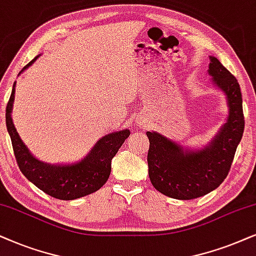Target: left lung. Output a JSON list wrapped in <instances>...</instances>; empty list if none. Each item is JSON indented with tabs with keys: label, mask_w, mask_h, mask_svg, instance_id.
I'll return each mask as SVG.
<instances>
[{
	"label": "left lung",
	"mask_w": 256,
	"mask_h": 256,
	"mask_svg": "<svg viewBox=\"0 0 256 256\" xmlns=\"http://www.w3.org/2000/svg\"><path fill=\"white\" fill-rule=\"evenodd\" d=\"M208 74L226 96L228 117L208 144L184 148L159 132H146L150 140L148 176L153 187L164 196L190 200L212 192L226 179L235 151L242 138L244 120L242 96L236 78L210 56Z\"/></svg>",
	"instance_id": "left-lung-1"
}]
</instances>
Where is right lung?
Returning <instances> with one entry per match:
<instances>
[{"label": "right lung", "instance_id": "obj_1", "mask_svg": "<svg viewBox=\"0 0 256 256\" xmlns=\"http://www.w3.org/2000/svg\"><path fill=\"white\" fill-rule=\"evenodd\" d=\"M35 58L20 71L28 69L35 63ZM16 82L6 110V130L12 139L15 158L20 170L26 178L38 187L44 193L60 200H74L96 192L108 182L111 173V160L120 148L125 139L130 136V130L111 132L102 137L86 156L80 162L72 164H48L37 159L22 142L12 122V112L15 100Z\"/></svg>", "mask_w": 256, "mask_h": 256}]
</instances>
